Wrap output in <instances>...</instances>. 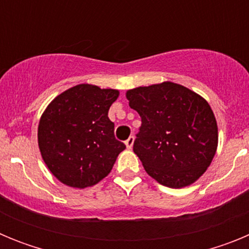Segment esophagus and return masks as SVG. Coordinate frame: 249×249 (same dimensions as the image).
I'll return each instance as SVG.
<instances>
[{
    "instance_id": "obj_1",
    "label": "esophagus",
    "mask_w": 249,
    "mask_h": 249,
    "mask_svg": "<svg viewBox=\"0 0 249 249\" xmlns=\"http://www.w3.org/2000/svg\"><path fill=\"white\" fill-rule=\"evenodd\" d=\"M124 143H126L127 148L131 149L132 147H133V143H135V138H133V136H129L128 140H127L126 142H124Z\"/></svg>"
}]
</instances>
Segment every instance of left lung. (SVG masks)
<instances>
[{"label":"left lung","mask_w":249,"mask_h":249,"mask_svg":"<svg viewBox=\"0 0 249 249\" xmlns=\"http://www.w3.org/2000/svg\"><path fill=\"white\" fill-rule=\"evenodd\" d=\"M126 97L142 118L133 152L146 172L169 188L195 183L218 146L217 121L208 102L169 81L128 89Z\"/></svg>","instance_id":"8db88e82"}]
</instances>
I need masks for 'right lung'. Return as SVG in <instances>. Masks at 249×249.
<instances>
[{"label": "right lung", "mask_w": 249, "mask_h": 249, "mask_svg": "<svg viewBox=\"0 0 249 249\" xmlns=\"http://www.w3.org/2000/svg\"><path fill=\"white\" fill-rule=\"evenodd\" d=\"M118 89L82 83L51 101L39 118L38 148L50 172L73 188L97 184L126 146L114 138L108 109Z\"/></svg>", "instance_id": "right-lung-1"}]
</instances>
